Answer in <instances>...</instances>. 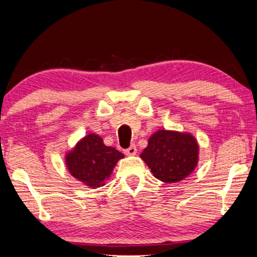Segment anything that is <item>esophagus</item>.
<instances>
[{"instance_id":"obj_1","label":"esophagus","mask_w":257,"mask_h":257,"mask_svg":"<svg viewBox=\"0 0 257 257\" xmlns=\"http://www.w3.org/2000/svg\"><path fill=\"white\" fill-rule=\"evenodd\" d=\"M136 153H137V147L135 144H132L127 150H125V154H127V156H135Z\"/></svg>"}]
</instances>
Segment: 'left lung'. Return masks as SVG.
<instances>
[{
	"label": "left lung",
	"instance_id": "obj_1",
	"mask_svg": "<svg viewBox=\"0 0 257 257\" xmlns=\"http://www.w3.org/2000/svg\"><path fill=\"white\" fill-rule=\"evenodd\" d=\"M140 158L154 177L164 182L184 180L198 164L199 145L189 133L160 130L149 139Z\"/></svg>",
	"mask_w": 257,
	"mask_h": 257
}]
</instances>
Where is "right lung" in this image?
<instances>
[{"mask_svg":"<svg viewBox=\"0 0 257 257\" xmlns=\"http://www.w3.org/2000/svg\"><path fill=\"white\" fill-rule=\"evenodd\" d=\"M124 154L105 146L99 136L87 135L65 157L70 174L92 188L100 187Z\"/></svg>","mask_w":257,"mask_h":257,"instance_id":"right-lung-1","label":"right lung"}]
</instances>
